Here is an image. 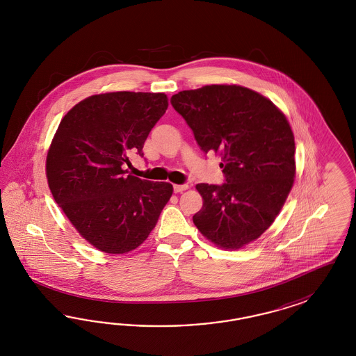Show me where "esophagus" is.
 Masks as SVG:
<instances>
[{
  "label": "esophagus",
  "instance_id": "34e87169",
  "mask_svg": "<svg viewBox=\"0 0 356 356\" xmlns=\"http://www.w3.org/2000/svg\"><path fill=\"white\" fill-rule=\"evenodd\" d=\"M186 189H188L186 184H176V185H173V192L175 193H181V192L186 191Z\"/></svg>",
  "mask_w": 356,
  "mask_h": 356
}]
</instances>
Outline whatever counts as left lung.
Here are the masks:
<instances>
[{"label":"left lung","instance_id":"8db88e82","mask_svg":"<svg viewBox=\"0 0 356 356\" xmlns=\"http://www.w3.org/2000/svg\"><path fill=\"white\" fill-rule=\"evenodd\" d=\"M201 150L222 156L225 183L197 184L204 198L195 227L216 245L237 249L261 236L291 191L295 140L286 116L247 87L211 85L171 97Z\"/></svg>","mask_w":356,"mask_h":356}]
</instances>
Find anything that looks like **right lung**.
Returning a JSON list of instances; mask_svg holds the SVG:
<instances>
[{
	"mask_svg": "<svg viewBox=\"0 0 356 356\" xmlns=\"http://www.w3.org/2000/svg\"><path fill=\"white\" fill-rule=\"evenodd\" d=\"M164 94L119 91L92 95L72 108L47 155L54 201L95 248L121 254L140 247L173 188L131 176V154L143 156L151 129L165 113Z\"/></svg>",
	"mask_w": 356,
	"mask_h": 356,
	"instance_id": "add662e5",
	"label": "right lung"
}]
</instances>
